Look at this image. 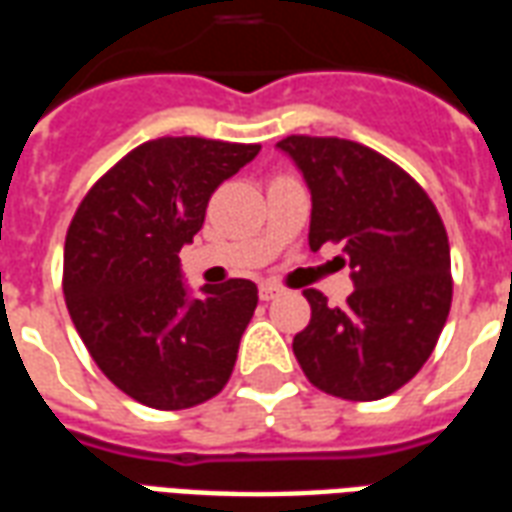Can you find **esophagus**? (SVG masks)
<instances>
[{
  "instance_id": "1",
  "label": "esophagus",
  "mask_w": 512,
  "mask_h": 512,
  "mask_svg": "<svg viewBox=\"0 0 512 512\" xmlns=\"http://www.w3.org/2000/svg\"><path fill=\"white\" fill-rule=\"evenodd\" d=\"M277 296H282V288L271 285V282H263V285H260V301H274Z\"/></svg>"
}]
</instances>
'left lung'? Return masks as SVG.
Here are the masks:
<instances>
[{"label": "left lung", "instance_id": "1", "mask_svg": "<svg viewBox=\"0 0 512 512\" xmlns=\"http://www.w3.org/2000/svg\"><path fill=\"white\" fill-rule=\"evenodd\" d=\"M277 147L312 194L310 249L343 244L354 279L343 307L304 290L312 318L293 354L326 395L381 400L417 376L447 323V230L417 180L370 147L337 136H288Z\"/></svg>", "mask_w": 512, "mask_h": 512}]
</instances>
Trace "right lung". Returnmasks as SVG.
Wrapping results in <instances>:
<instances>
[{"label":"right lung","mask_w":512,"mask_h":512,"mask_svg":"<svg viewBox=\"0 0 512 512\" xmlns=\"http://www.w3.org/2000/svg\"><path fill=\"white\" fill-rule=\"evenodd\" d=\"M257 153L260 145L161 136L120 158L76 208L65 304L101 373L142 406H200L230 381L255 282L205 285L194 299L178 255L200 233L213 191Z\"/></svg>","instance_id":"right-lung-1"}]
</instances>
